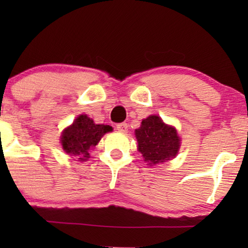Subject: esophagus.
I'll use <instances>...</instances> for the list:
<instances>
[{"mask_svg": "<svg viewBox=\"0 0 248 248\" xmlns=\"http://www.w3.org/2000/svg\"><path fill=\"white\" fill-rule=\"evenodd\" d=\"M116 128L120 132H122V133H126V132L128 131V125H127V123H120L116 125Z\"/></svg>", "mask_w": 248, "mask_h": 248, "instance_id": "34e87169", "label": "esophagus"}]
</instances>
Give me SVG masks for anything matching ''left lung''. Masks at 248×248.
Here are the masks:
<instances>
[{
	"mask_svg": "<svg viewBox=\"0 0 248 248\" xmlns=\"http://www.w3.org/2000/svg\"><path fill=\"white\" fill-rule=\"evenodd\" d=\"M135 138L139 152L150 167L175 158L181 147L176 128L165 124L158 115H150L142 121L141 126L135 130Z\"/></svg>",
	"mask_w": 248,
	"mask_h": 248,
	"instance_id": "8db88e82",
	"label": "left lung"
}]
</instances>
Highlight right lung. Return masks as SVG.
<instances>
[{
	"instance_id": "1",
	"label": "right lung",
	"mask_w": 248,
	"mask_h": 248,
	"mask_svg": "<svg viewBox=\"0 0 248 248\" xmlns=\"http://www.w3.org/2000/svg\"><path fill=\"white\" fill-rule=\"evenodd\" d=\"M111 131L113 127L109 125L94 124L87 115H79L72 125L62 132L61 144L67 155L84 161L89 158L90 149L96 147L100 139Z\"/></svg>"
}]
</instances>
